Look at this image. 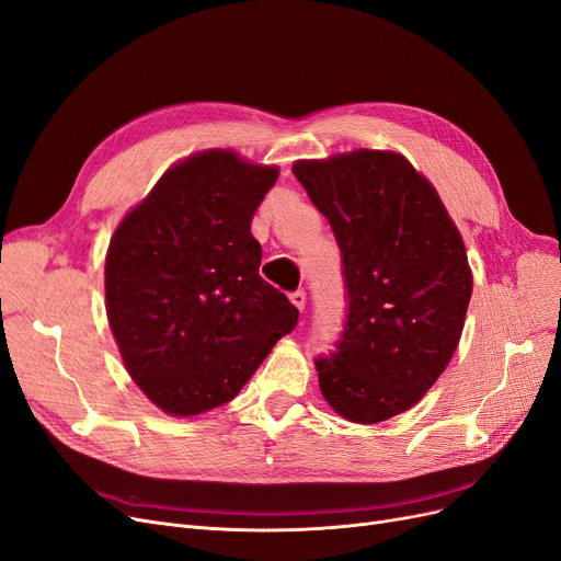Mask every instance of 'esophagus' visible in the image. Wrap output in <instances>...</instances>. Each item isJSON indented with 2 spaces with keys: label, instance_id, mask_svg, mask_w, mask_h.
Segmentation results:
<instances>
[{
  "label": "esophagus",
  "instance_id": "obj_1",
  "mask_svg": "<svg viewBox=\"0 0 561 561\" xmlns=\"http://www.w3.org/2000/svg\"><path fill=\"white\" fill-rule=\"evenodd\" d=\"M290 302H294L300 311H305V305H307V294H305V290H296V294H290Z\"/></svg>",
  "mask_w": 561,
  "mask_h": 561
}]
</instances>
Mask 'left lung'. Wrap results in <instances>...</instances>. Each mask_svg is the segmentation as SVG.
Wrapping results in <instances>:
<instances>
[{"mask_svg":"<svg viewBox=\"0 0 561 561\" xmlns=\"http://www.w3.org/2000/svg\"><path fill=\"white\" fill-rule=\"evenodd\" d=\"M332 225L348 288L339 351L316 362L321 394L348 422L410 410L447 369L472 296L468 250L433 183L397 151L296 160Z\"/></svg>","mask_w":561,"mask_h":561,"instance_id":"8db88e82","label":"left lung"}]
</instances>
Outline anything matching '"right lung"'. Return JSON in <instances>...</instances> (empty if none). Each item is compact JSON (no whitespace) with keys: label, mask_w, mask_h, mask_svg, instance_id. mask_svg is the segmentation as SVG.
<instances>
[{"label":"right lung","mask_w":561,"mask_h":561,"mask_svg":"<svg viewBox=\"0 0 561 561\" xmlns=\"http://www.w3.org/2000/svg\"><path fill=\"white\" fill-rule=\"evenodd\" d=\"M279 176L231 149L174 162L112 233L105 309L126 371L164 415L231 401L300 311L261 279L252 217Z\"/></svg>","instance_id":"obj_1"}]
</instances>
